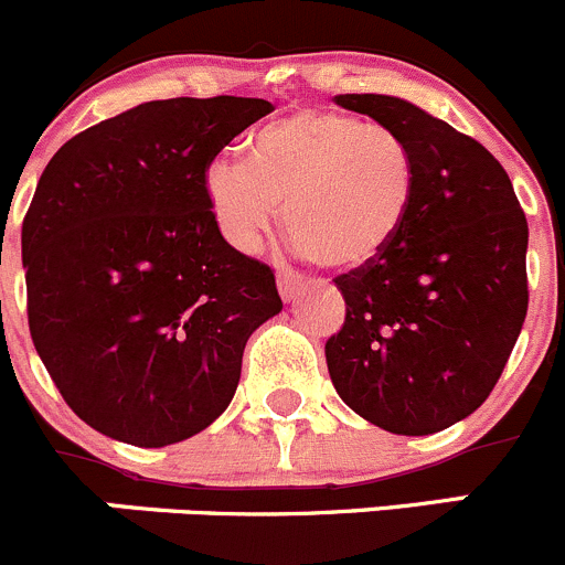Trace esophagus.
<instances>
[{
	"label": "esophagus",
	"mask_w": 565,
	"mask_h": 565,
	"mask_svg": "<svg viewBox=\"0 0 565 565\" xmlns=\"http://www.w3.org/2000/svg\"><path fill=\"white\" fill-rule=\"evenodd\" d=\"M277 288H280V296L285 301L296 299V294H299L301 288H305V280H301L299 275H294V271L282 269L280 275H277Z\"/></svg>",
	"instance_id": "esophagus-1"
}]
</instances>
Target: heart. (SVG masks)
<instances>
[{
	"mask_svg": "<svg viewBox=\"0 0 565 565\" xmlns=\"http://www.w3.org/2000/svg\"><path fill=\"white\" fill-rule=\"evenodd\" d=\"M203 194L222 236L242 253L258 249L285 214L296 253L327 269H362L404 231L417 200V159L384 122L299 109L258 128L247 161H209Z\"/></svg>",
	"mask_w": 565,
	"mask_h": 565,
	"instance_id": "obj_1",
	"label": "heart"
}]
</instances>
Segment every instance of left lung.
<instances>
[{
  "label": "left lung",
  "instance_id": "8db88e82",
  "mask_svg": "<svg viewBox=\"0 0 565 565\" xmlns=\"http://www.w3.org/2000/svg\"><path fill=\"white\" fill-rule=\"evenodd\" d=\"M395 128L417 159V200L393 247L334 277L345 321L327 367L373 426L426 437L470 417L494 390L527 316V220L480 142L404 98L334 95Z\"/></svg>",
  "mask_w": 565,
  "mask_h": 565
}]
</instances>
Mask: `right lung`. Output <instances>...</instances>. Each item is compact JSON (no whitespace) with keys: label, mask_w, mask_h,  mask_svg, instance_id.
Masks as SVG:
<instances>
[{"label":"right lung","mask_w":565,"mask_h":565,"mask_svg":"<svg viewBox=\"0 0 565 565\" xmlns=\"http://www.w3.org/2000/svg\"><path fill=\"white\" fill-rule=\"evenodd\" d=\"M271 109L148 100L76 134L43 170L21 225L30 334L95 431L164 448L236 395L244 345L282 299L275 271L222 238L203 172Z\"/></svg>","instance_id":"1"}]
</instances>
